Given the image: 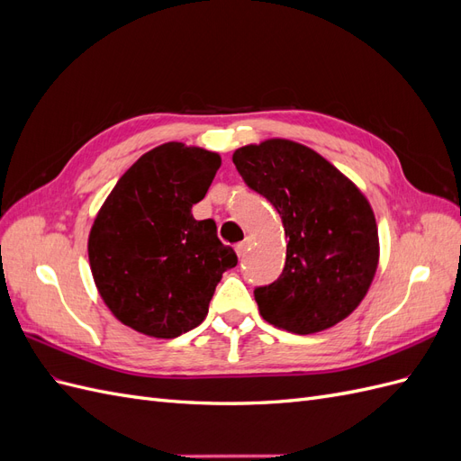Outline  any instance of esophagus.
Instances as JSON below:
<instances>
[{
  "label": "esophagus",
  "mask_w": 461,
  "mask_h": 461,
  "mask_svg": "<svg viewBox=\"0 0 461 461\" xmlns=\"http://www.w3.org/2000/svg\"><path fill=\"white\" fill-rule=\"evenodd\" d=\"M248 246H249V240H244V242H240V244H236V254H239V258H244V256H246Z\"/></svg>",
  "instance_id": "esophagus-1"
}]
</instances>
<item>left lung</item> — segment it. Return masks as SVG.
<instances>
[{
    "instance_id": "left-lung-1",
    "label": "left lung",
    "mask_w": 461,
    "mask_h": 461,
    "mask_svg": "<svg viewBox=\"0 0 461 461\" xmlns=\"http://www.w3.org/2000/svg\"><path fill=\"white\" fill-rule=\"evenodd\" d=\"M232 161L244 183L273 203L288 239L281 276L254 290L261 317L294 334L337 325L364 300L379 261L369 202L317 151L296 142L244 146Z\"/></svg>"
}]
</instances>
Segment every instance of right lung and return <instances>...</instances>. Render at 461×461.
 Returning a JSON list of instances; mask_svg holds the SVG:
<instances>
[{"instance_id":"1","label":"right lung","mask_w":461,"mask_h":461,"mask_svg":"<svg viewBox=\"0 0 461 461\" xmlns=\"http://www.w3.org/2000/svg\"><path fill=\"white\" fill-rule=\"evenodd\" d=\"M221 158L169 142L144 153L97 213L88 258L97 290L121 323L156 339L198 327L222 273L239 258L213 219L196 221Z\"/></svg>"}]
</instances>
